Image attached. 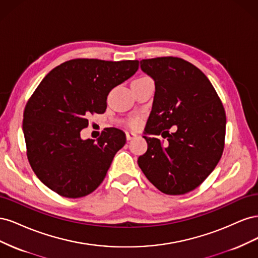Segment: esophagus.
Segmentation results:
<instances>
[{"label": "esophagus", "mask_w": 258, "mask_h": 258, "mask_svg": "<svg viewBox=\"0 0 258 258\" xmlns=\"http://www.w3.org/2000/svg\"><path fill=\"white\" fill-rule=\"evenodd\" d=\"M136 137H137V135L134 134V132H129V131L126 132V139L128 140V141H130V140H132V139H135Z\"/></svg>", "instance_id": "obj_1"}]
</instances>
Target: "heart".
I'll return each mask as SVG.
<instances>
[{
	"label": "heart",
	"mask_w": 258,
	"mask_h": 258,
	"mask_svg": "<svg viewBox=\"0 0 258 258\" xmlns=\"http://www.w3.org/2000/svg\"><path fill=\"white\" fill-rule=\"evenodd\" d=\"M144 79H150V77H141V79H139V80H144ZM139 123H140V118H138V117H135V118H130L126 122L127 126L130 128H137L139 126Z\"/></svg>",
	"instance_id": "obj_1"
}]
</instances>
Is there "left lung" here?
Instances as JSON below:
<instances>
[{"label": "left lung", "instance_id": "left-lung-1", "mask_svg": "<svg viewBox=\"0 0 258 258\" xmlns=\"http://www.w3.org/2000/svg\"><path fill=\"white\" fill-rule=\"evenodd\" d=\"M141 69L153 77L156 88L145 131L166 141L144 136L147 151L138 165L161 192L187 194L205 181L222 157L223 103L208 77L184 59H143Z\"/></svg>", "mask_w": 258, "mask_h": 258}]
</instances>
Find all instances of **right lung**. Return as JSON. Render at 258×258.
<instances>
[{"instance_id":"1","label":"right lung","mask_w":258,"mask_h":258,"mask_svg":"<svg viewBox=\"0 0 258 258\" xmlns=\"http://www.w3.org/2000/svg\"><path fill=\"white\" fill-rule=\"evenodd\" d=\"M139 69L138 60L72 59L52 69L23 112L27 157L36 176L66 198L97 189L115 154L126 143L119 129L102 131L98 141L82 140L88 117L103 114L106 98Z\"/></svg>"}]
</instances>
